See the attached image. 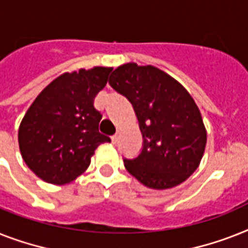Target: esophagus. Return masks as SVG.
<instances>
[{"label":"esophagus","instance_id":"obj_1","mask_svg":"<svg viewBox=\"0 0 248 248\" xmlns=\"http://www.w3.org/2000/svg\"><path fill=\"white\" fill-rule=\"evenodd\" d=\"M110 139H112V142H113V144H116V142L118 141V135L117 134L113 135V136H112V138H110Z\"/></svg>","mask_w":248,"mask_h":248}]
</instances>
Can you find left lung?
Returning <instances> with one entry per match:
<instances>
[{"instance_id": "8db88e82", "label": "left lung", "mask_w": 248, "mask_h": 248, "mask_svg": "<svg viewBox=\"0 0 248 248\" xmlns=\"http://www.w3.org/2000/svg\"><path fill=\"white\" fill-rule=\"evenodd\" d=\"M108 82L132 104L142 134L140 154L124 158L128 173L154 190L186 181L199 167L206 145L204 122L192 96L154 66L126 63L112 72Z\"/></svg>"}]
</instances>
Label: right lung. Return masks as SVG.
<instances>
[{
    "label": "right lung",
    "mask_w": 248,
    "mask_h": 248,
    "mask_svg": "<svg viewBox=\"0 0 248 248\" xmlns=\"http://www.w3.org/2000/svg\"><path fill=\"white\" fill-rule=\"evenodd\" d=\"M110 71L94 67L63 74L30 106L20 124L19 146L39 178L53 185L71 182L89 167L94 150L110 141L99 132L102 114L94 108Z\"/></svg>",
    "instance_id": "obj_1"
}]
</instances>
